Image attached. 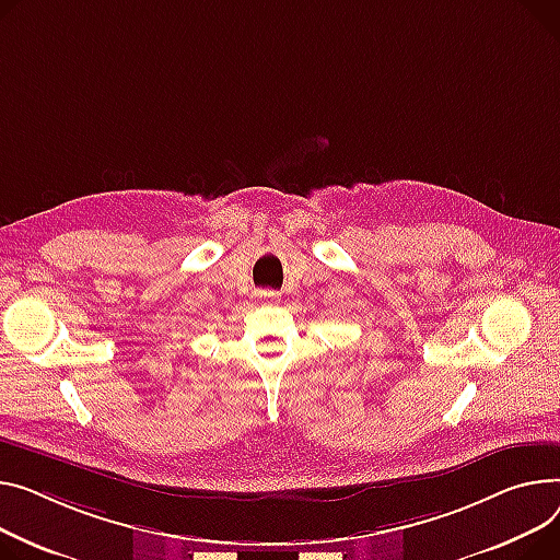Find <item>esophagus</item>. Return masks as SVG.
I'll list each match as a JSON object with an SVG mask.
<instances>
[{
    "label": "esophagus",
    "instance_id": "34e87169",
    "mask_svg": "<svg viewBox=\"0 0 560 560\" xmlns=\"http://www.w3.org/2000/svg\"><path fill=\"white\" fill-rule=\"evenodd\" d=\"M260 300H264V302H279V294H277V292H272V290H268V292H260Z\"/></svg>",
    "mask_w": 560,
    "mask_h": 560
}]
</instances>
